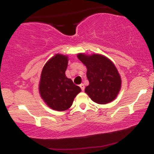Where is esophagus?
Listing matches in <instances>:
<instances>
[{
  "mask_svg": "<svg viewBox=\"0 0 154 154\" xmlns=\"http://www.w3.org/2000/svg\"><path fill=\"white\" fill-rule=\"evenodd\" d=\"M79 87L81 88V89H82V91H84V90H85V85H84V84H80V85H79Z\"/></svg>",
  "mask_w": 154,
  "mask_h": 154,
  "instance_id": "34e87169",
  "label": "esophagus"
}]
</instances>
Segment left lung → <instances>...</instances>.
<instances>
[{"label":"left lung","mask_w":154,"mask_h":154,"mask_svg":"<svg viewBox=\"0 0 154 154\" xmlns=\"http://www.w3.org/2000/svg\"><path fill=\"white\" fill-rule=\"evenodd\" d=\"M77 58L87 68L89 85L85 89L93 101L106 104L113 101L121 89L122 79L115 65L105 56L78 54Z\"/></svg>","instance_id":"obj_1"}]
</instances>
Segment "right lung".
I'll return each mask as SVG.
<instances>
[{
	"mask_svg": "<svg viewBox=\"0 0 154 154\" xmlns=\"http://www.w3.org/2000/svg\"><path fill=\"white\" fill-rule=\"evenodd\" d=\"M68 61V56L56 54L44 65L40 75V96L48 106L56 111L69 109L76 95L81 92V88L65 75Z\"/></svg>",
	"mask_w": 154,
	"mask_h": 154,
	"instance_id": "add662e5",
	"label": "right lung"
}]
</instances>
